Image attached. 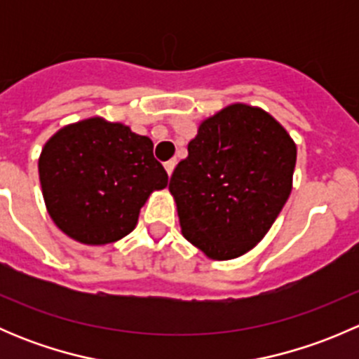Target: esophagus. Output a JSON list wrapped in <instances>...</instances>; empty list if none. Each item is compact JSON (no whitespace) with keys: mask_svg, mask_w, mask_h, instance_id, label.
Instances as JSON below:
<instances>
[{"mask_svg":"<svg viewBox=\"0 0 359 359\" xmlns=\"http://www.w3.org/2000/svg\"><path fill=\"white\" fill-rule=\"evenodd\" d=\"M173 168H175V161H173V159H170V161L165 163V170H166V173H168V177H172Z\"/></svg>","mask_w":359,"mask_h":359,"instance_id":"1","label":"esophagus"}]
</instances>
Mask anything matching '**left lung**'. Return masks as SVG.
Masks as SVG:
<instances>
[{"instance_id":"left-lung-1","label":"left lung","mask_w":359,"mask_h":359,"mask_svg":"<svg viewBox=\"0 0 359 359\" xmlns=\"http://www.w3.org/2000/svg\"><path fill=\"white\" fill-rule=\"evenodd\" d=\"M187 153L168 186L182 234L210 259L243 255L290 196L295 144L266 111L233 104L201 123Z\"/></svg>"}]
</instances>
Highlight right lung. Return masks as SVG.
<instances>
[{"label": "right lung", "instance_id": "1", "mask_svg": "<svg viewBox=\"0 0 359 359\" xmlns=\"http://www.w3.org/2000/svg\"><path fill=\"white\" fill-rule=\"evenodd\" d=\"M38 170L52 220L85 245L132 233L149 194L168 184L149 137L102 118L59 130L43 147Z\"/></svg>", "mask_w": 359, "mask_h": 359}]
</instances>
